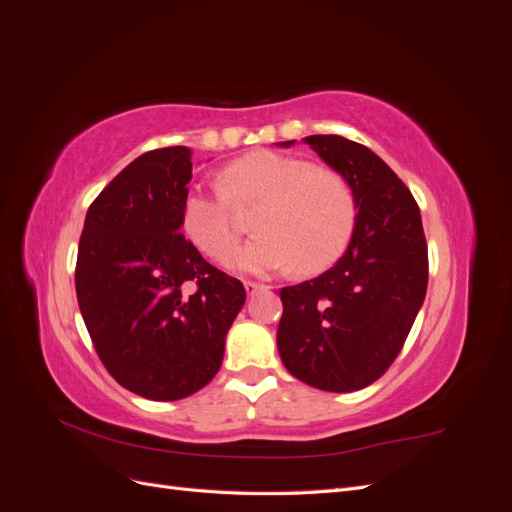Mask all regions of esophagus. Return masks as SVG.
Instances as JSON below:
<instances>
[{
  "label": "esophagus",
  "mask_w": 512,
  "mask_h": 512,
  "mask_svg": "<svg viewBox=\"0 0 512 512\" xmlns=\"http://www.w3.org/2000/svg\"><path fill=\"white\" fill-rule=\"evenodd\" d=\"M243 286H245L247 297H252V294H256L258 290H265V288H267V286H262V284H258V282H245Z\"/></svg>",
  "instance_id": "obj_1"
}]
</instances>
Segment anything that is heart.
Listing matches in <instances>:
<instances>
[{
    "instance_id": "heart-1",
    "label": "heart",
    "mask_w": 512,
    "mask_h": 512,
    "mask_svg": "<svg viewBox=\"0 0 512 512\" xmlns=\"http://www.w3.org/2000/svg\"><path fill=\"white\" fill-rule=\"evenodd\" d=\"M235 200H265L256 215L260 235L235 258L241 271L254 275L294 265L301 273L327 269L344 254L356 224V198L344 175L280 151H254L226 166L224 183H196L183 196L185 232L222 262L241 239Z\"/></svg>"
}]
</instances>
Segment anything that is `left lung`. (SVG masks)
<instances>
[{
    "instance_id": "obj_1",
    "label": "left lung",
    "mask_w": 512,
    "mask_h": 512,
    "mask_svg": "<svg viewBox=\"0 0 512 512\" xmlns=\"http://www.w3.org/2000/svg\"><path fill=\"white\" fill-rule=\"evenodd\" d=\"M303 141L348 179L359 213L329 271L282 288L277 350L294 378L350 393L376 382L404 348L427 292V241L414 196L374 151L337 134Z\"/></svg>"
}]
</instances>
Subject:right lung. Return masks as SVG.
I'll list each match as a JSON object with an SVG mask.
<instances>
[{
  "label": "right lung",
  "mask_w": 512,
  "mask_h": 512,
  "mask_svg": "<svg viewBox=\"0 0 512 512\" xmlns=\"http://www.w3.org/2000/svg\"><path fill=\"white\" fill-rule=\"evenodd\" d=\"M190 179L188 147L130 162L91 203L76 258V299L100 361L123 389L153 401L213 380L245 303L243 284L181 235Z\"/></svg>",
  "instance_id": "right-lung-1"
}]
</instances>
